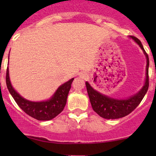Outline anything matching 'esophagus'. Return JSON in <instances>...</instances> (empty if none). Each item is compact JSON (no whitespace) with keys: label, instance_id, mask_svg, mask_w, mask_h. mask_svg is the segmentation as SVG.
Here are the masks:
<instances>
[{"label":"esophagus","instance_id":"1","mask_svg":"<svg viewBox=\"0 0 156 156\" xmlns=\"http://www.w3.org/2000/svg\"><path fill=\"white\" fill-rule=\"evenodd\" d=\"M80 76H81V78H83V79H85V78H87V75L86 73H84H84H81Z\"/></svg>","mask_w":156,"mask_h":156}]
</instances>
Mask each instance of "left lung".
I'll return each instance as SVG.
<instances>
[{"label": "left lung", "mask_w": 156, "mask_h": 156, "mask_svg": "<svg viewBox=\"0 0 156 156\" xmlns=\"http://www.w3.org/2000/svg\"><path fill=\"white\" fill-rule=\"evenodd\" d=\"M144 51V55L146 58V72L145 84L141 88L140 90L134 95L131 96L127 99H114L108 96L102 94L98 92L90 86V84L86 81V87L91 106L94 112L97 113L103 119H116L125 117L130 114L138 106L140 103L144 96L146 94L149 88V56L146 53L140 41L134 36H130Z\"/></svg>", "instance_id": "1"}]
</instances>
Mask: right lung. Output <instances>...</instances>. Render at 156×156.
Here are the masks:
<instances>
[{"label":"right lung","instance_id":"right-lung-1","mask_svg":"<svg viewBox=\"0 0 156 156\" xmlns=\"http://www.w3.org/2000/svg\"><path fill=\"white\" fill-rule=\"evenodd\" d=\"M74 78L64 83L58 87L51 98L46 101L32 102L26 100L20 95L12 87L9 76V69L7 67L6 75V83L9 92L18 104L26 114L39 121H49L57 116L63 110L66 104L67 97L71 88V84Z\"/></svg>","mask_w":156,"mask_h":156}]
</instances>
